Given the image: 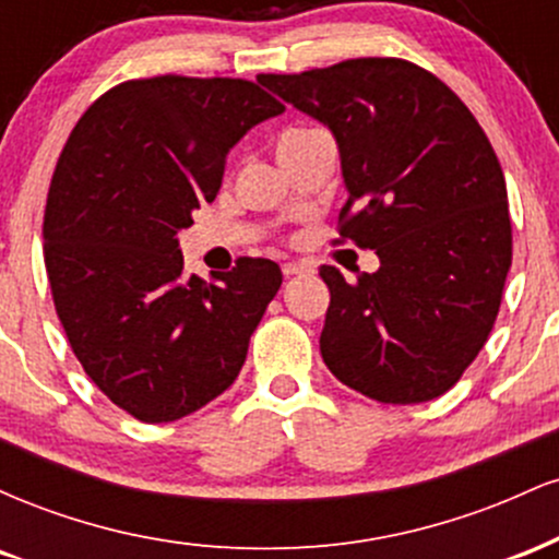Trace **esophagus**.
<instances>
[{
	"instance_id": "obj_1",
	"label": "esophagus",
	"mask_w": 559,
	"mask_h": 559,
	"mask_svg": "<svg viewBox=\"0 0 559 559\" xmlns=\"http://www.w3.org/2000/svg\"><path fill=\"white\" fill-rule=\"evenodd\" d=\"M301 273H307V267L299 265V262H286V265H284L286 278H292V275H301Z\"/></svg>"
}]
</instances>
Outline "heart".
<instances>
[{"label": "heart", "instance_id": "1", "mask_svg": "<svg viewBox=\"0 0 559 559\" xmlns=\"http://www.w3.org/2000/svg\"><path fill=\"white\" fill-rule=\"evenodd\" d=\"M310 133H318V131H312V128H294V131H286V133H284V136H281V141H278V146L294 144V141H299V139L310 136Z\"/></svg>", "mask_w": 559, "mask_h": 559}]
</instances>
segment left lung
Here are the masks:
<instances>
[{"mask_svg": "<svg viewBox=\"0 0 559 559\" xmlns=\"http://www.w3.org/2000/svg\"><path fill=\"white\" fill-rule=\"evenodd\" d=\"M258 81L333 133L349 194L342 236L381 260L357 281L320 267L323 362L376 402L436 400L489 338L512 262L504 173L484 128L447 83L394 57Z\"/></svg>", "mask_w": 559, "mask_h": 559, "instance_id": "8db88e82", "label": "left lung"}]
</instances>
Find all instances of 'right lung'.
Here are the masks:
<instances>
[{"instance_id": "obj_1", "label": "right lung", "mask_w": 559, "mask_h": 559, "mask_svg": "<svg viewBox=\"0 0 559 559\" xmlns=\"http://www.w3.org/2000/svg\"><path fill=\"white\" fill-rule=\"evenodd\" d=\"M284 112L241 79L126 81L70 133L44 213L55 310L86 376L128 415L170 423L221 396L278 294L273 260L183 273L178 234L213 202L228 152Z\"/></svg>"}]
</instances>
